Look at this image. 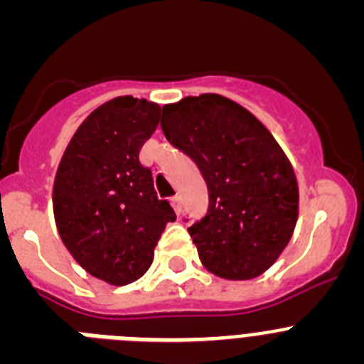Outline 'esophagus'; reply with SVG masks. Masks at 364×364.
<instances>
[{
	"mask_svg": "<svg viewBox=\"0 0 364 364\" xmlns=\"http://www.w3.org/2000/svg\"><path fill=\"white\" fill-rule=\"evenodd\" d=\"M171 202H173V208H175V211L176 213H182V197H180V195H175V197L171 198Z\"/></svg>",
	"mask_w": 364,
	"mask_h": 364,
	"instance_id": "1",
	"label": "esophagus"
}]
</instances>
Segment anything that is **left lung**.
Instances as JSON below:
<instances>
[{"instance_id": "1", "label": "left lung", "mask_w": 364, "mask_h": 364, "mask_svg": "<svg viewBox=\"0 0 364 364\" xmlns=\"http://www.w3.org/2000/svg\"><path fill=\"white\" fill-rule=\"evenodd\" d=\"M162 111L167 140L195 160L210 191L208 215L188 228L202 264L231 281L259 277L297 224L294 166L264 124L226 96H186Z\"/></svg>"}]
</instances>
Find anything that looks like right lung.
Wrapping results in <instances>:
<instances>
[{"label":"right lung","instance_id":"add662e5","mask_svg":"<svg viewBox=\"0 0 364 364\" xmlns=\"http://www.w3.org/2000/svg\"><path fill=\"white\" fill-rule=\"evenodd\" d=\"M160 112L159 104L133 96L102 104L73 134L54 176L60 239L87 273L107 284L142 277L167 222L176 220L140 162Z\"/></svg>","mask_w":364,"mask_h":364}]
</instances>
